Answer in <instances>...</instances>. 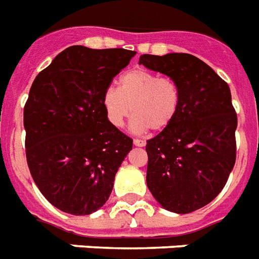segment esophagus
Returning <instances> with one entry per match:
<instances>
[{"label": "esophagus", "instance_id": "esophagus-1", "mask_svg": "<svg viewBox=\"0 0 259 259\" xmlns=\"http://www.w3.org/2000/svg\"><path fill=\"white\" fill-rule=\"evenodd\" d=\"M134 144L136 147H145V142L142 140V139H134Z\"/></svg>", "mask_w": 259, "mask_h": 259}]
</instances>
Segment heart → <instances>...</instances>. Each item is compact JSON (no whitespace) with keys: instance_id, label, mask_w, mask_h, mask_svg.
<instances>
[{"instance_id":"b5f03b06","label":"heart","mask_w":259,"mask_h":259,"mask_svg":"<svg viewBox=\"0 0 259 259\" xmlns=\"http://www.w3.org/2000/svg\"><path fill=\"white\" fill-rule=\"evenodd\" d=\"M180 87L173 79L143 68L127 71L119 79V89L107 87L102 106L107 120L120 128L134 112L131 130L136 134L163 131L172 124L180 108Z\"/></svg>"}]
</instances>
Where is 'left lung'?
Segmentation results:
<instances>
[{
    "mask_svg": "<svg viewBox=\"0 0 259 259\" xmlns=\"http://www.w3.org/2000/svg\"><path fill=\"white\" fill-rule=\"evenodd\" d=\"M139 63L180 87L175 120L147 142V185L164 209L187 214L219 196L236 163L237 114L230 89L191 54H143Z\"/></svg>",
    "mask_w": 259,
    "mask_h": 259,
    "instance_id": "1",
    "label": "left lung"
}]
</instances>
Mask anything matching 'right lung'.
<instances>
[{
    "label": "right lung",
    "instance_id": "obj_1",
    "mask_svg": "<svg viewBox=\"0 0 259 259\" xmlns=\"http://www.w3.org/2000/svg\"><path fill=\"white\" fill-rule=\"evenodd\" d=\"M135 54L71 46L34 79L23 108L27 165L59 210L91 214L110 197L132 139L108 123L102 96Z\"/></svg>",
    "mask_w": 259,
    "mask_h": 259
}]
</instances>
